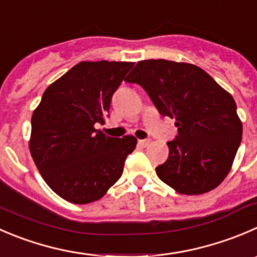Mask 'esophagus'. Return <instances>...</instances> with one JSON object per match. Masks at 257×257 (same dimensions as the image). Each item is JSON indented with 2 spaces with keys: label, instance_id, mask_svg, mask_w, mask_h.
<instances>
[{
  "label": "esophagus",
  "instance_id": "1",
  "mask_svg": "<svg viewBox=\"0 0 257 257\" xmlns=\"http://www.w3.org/2000/svg\"><path fill=\"white\" fill-rule=\"evenodd\" d=\"M139 144H141L143 148H146V147H148L149 144H151V139H141V141H139Z\"/></svg>",
  "mask_w": 257,
  "mask_h": 257
}]
</instances>
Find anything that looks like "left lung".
<instances>
[{
	"label": "left lung",
	"mask_w": 257,
	"mask_h": 257,
	"mask_svg": "<svg viewBox=\"0 0 257 257\" xmlns=\"http://www.w3.org/2000/svg\"><path fill=\"white\" fill-rule=\"evenodd\" d=\"M125 81L141 85L159 113L176 119L168 159L157 176L182 195H202L230 172L242 137L231 94L205 70L168 60L139 61Z\"/></svg>",
	"instance_id": "1"
}]
</instances>
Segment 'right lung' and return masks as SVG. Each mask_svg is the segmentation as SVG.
<instances>
[{
	"label": "right lung",
	"instance_id": "1",
	"mask_svg": "<svg viewBox=\"0 0 257 257\" xmlns=\"http://www.w3.org/2000/svg\"><path fill=\"white\" fill-rule=\"evenodd\" d=\"M133 62L81 61L45 90L31 118L30 152L50 188L71 203H90L121 177L133 136L95 129Z\"/></svg>",
	"mask_w": 257,
	"mask_h": 257
}]
</instances>
